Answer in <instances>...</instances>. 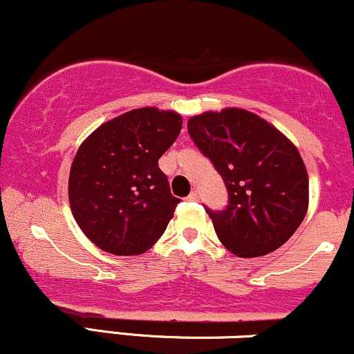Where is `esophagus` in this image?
<instances>
[{"mask_svg":"<svg viewBox=\"0 0 354 354\" xmlns=\"http://www.w3.org/2000/svg\"><path fill=\"white\" fill-rule=\"evenodd\" d=\"M198 200H200V193H198L196 189L191 191L189 196H188V201H198Z\"/></svg>","mask_w":354,"mask_h":354,"instance_id":"1","label":"esophagus"}]
</instances>
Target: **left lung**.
Instances as JSON below:
<instances>
[{
	"mask_svg": "<svg viewBox=\"0 0 354 354\" xmlns=\"http://www.w3.org/2000/svg\"><path fill=\"white\" fill-rule=\"evenodd\" d=\"M188 131L228 188L225 211L205 208L226 250L256 258L284 245L310 203L298 148L273 124L241 108L191 116Z\"/></svg>",
	"mask_w": 354,
	"mask_h": 354,
	"instance_id": "8db88e82",
	"label": "left lung"
}]
</instances>
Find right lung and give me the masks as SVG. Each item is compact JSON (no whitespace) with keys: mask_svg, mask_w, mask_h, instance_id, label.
Wrapping results in <instances>:
<instances>
[{"mask_svg":"<svg viewBox=\"0 0 354 354\" xmlns=\"http://www.w3.org/2000/svg\"><path fill=\"white\" fill-rule=\"evenodd\" d=\"M180 113L131 109L96 128L76 151L68 198L76 223L106 253L133 256L163 236L180 203L158 160L181 131Z\"/></svg>","mask_w":354,"mask_h":354,"instance_id":"obj_1","label":"right lung"}]
</instances>
